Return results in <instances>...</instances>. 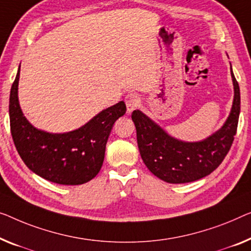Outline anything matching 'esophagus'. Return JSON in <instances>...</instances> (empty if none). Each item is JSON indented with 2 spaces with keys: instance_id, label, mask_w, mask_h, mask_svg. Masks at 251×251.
Masks as SVG:
<instances>
[{
  "instance_id": "34e87169",
  "label": "esophagus",
  "mask_w": 251,
  "mask_h": 251,
  "mask_svg": "<svg viewBox=\"0 0 251 251\" xmlns=\"http://www.w3.org/2000/svg\"><path fill=\"white\" fill-rule=\"evenodd\" d=\"M140 102H141L140 97L135 95V93H128V95L125 97V103H126V108L128 113H132L138 104H140Z\"/></svg>"
}]
</instances>
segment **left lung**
I'll list each match as a JSON object with an SVG mask.
<instances>
[{
	"label": "left lung",
	"instance_id": "1",
	"mask_svg": "<svg viewBox=\"0 0 251 251\" xmlns=\"http://www.w3.org/2000/svg\"><path fill=\"white\" fill-rule=\"evenodd\" d=\"M231 76L234 97L229 117L218 132L203 141H179L142 111H133L138 150L153 175L170 184H185L206 177L222 163L233 143L240 114V89L232 69Z\"/></svg>",
	"mask_w": 251,
	"mask_h": 251
}]
</instances>
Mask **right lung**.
Returning a JSON list of instances; mask_svg holds the SVG:
<instances>
[{"mask_svg":"<svg viewBox=\"0 0 251 251\" xmlns=\"http://www.w3.org/2000/svg\"><path fill=\"white\" fill-rule=\"evenodd\" d=\"M19 67L10 92L11 135L19 155L30 170L59 185H81L101 169L106 144L113 125L126 113L119 101L95 116L80 128L51 134L33 127L22 114L18 99Z\"/></svg>","mask_w":251,"mask_h":251,"instance_id":"1","label":"right lung"}]
</instances>
